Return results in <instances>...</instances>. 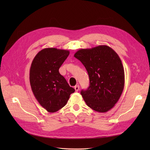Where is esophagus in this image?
Masks as SVG:
<instances>
[{"label": "esophagus", "mask_w": 150, "mask_h": 150, "mask_svg": "<svg viewBox=\"0 0 150 150\" xmlns=\"http://www.w3.org/2000/svg\"><path fill=\"white\" fill-rule=\"evenodd\" d=\"M74 89H75V91L76 92H78L79 89V85H76L74 86Z\"/></svg>", "instance_id": "esophagus-1"}]
</instances>
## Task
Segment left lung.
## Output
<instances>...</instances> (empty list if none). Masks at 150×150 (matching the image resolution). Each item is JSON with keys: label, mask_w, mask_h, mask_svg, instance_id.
I'll return each mask as SVG.
<instances>
[{"label": "left lung", "mask_w": 150, "mask_h": 150, "mask_svg": "<svg viewBox=\"0 0 150 150\" xmlns=\"http://www.w3.org/2000/svg\"><path fill=\"white\" fill-rule=\"evenodd\" d=\"M74 57L87 70L89 86L81 90L86 104L93 110L105 112L119 100L125 86V72L117 53L107 46L82 49Z\"/></svg>", "instance_id": "obj_1"}]
</instances>
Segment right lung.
Instances as JSON below:
<instances>
[{
  "label": "right lung",
  "instance_id": "1",
  "mask_svg": "<svg viewBox=\"0 0 150 150\" xmlns=\"http://www.w3.org/2000/svg\"><path fill=\"white\" fill-rule=\"evenodd\" d=\"M69 54L66 50L46 48L35 56L30 69V84L34 96L49 112L64 107L75 89L59 72Z\"/></svg>",
  "mask_w": 150,
  "mask_h": 150
}]
</instances>
